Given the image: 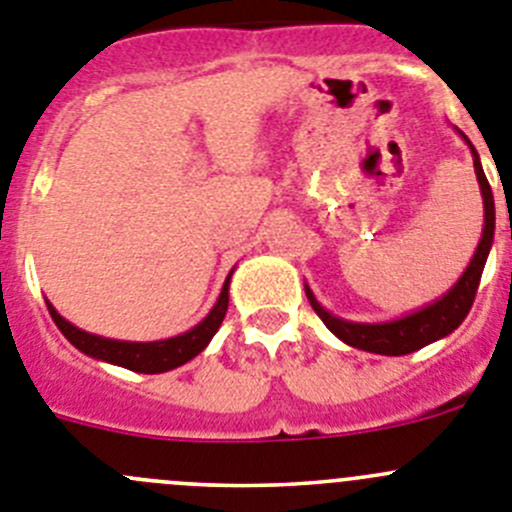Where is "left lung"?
I'll use <instances>...</instances> for the list:
<instances>
[{
  "instance_id": "obj_1",
  "label": "left lung",
  "mask_w": 512,
  "mask_h": 512,
  "mask_svg": "<svg viewBox=\"0 0 512 512\" xmlns=\"http://www.w3.org/2000/svg\"><path fill=\"white\" fill-rule=\"evenodd\" d=\"M460 136L465 138L467 146H470L472 164H475L477 184L482 191V209H485V224H482V237L477 242V250L472 255L470 265L465 267V272L460 275L455 285H452L442 298H437L434 303L424 305V308L412 310V313L394 318V321H381V323H358V321H346V318H338L331 310L323 308L318 300H315L313 290L305 285V295H308L310 305L318 313L323 323H326L328 331L336 338H341L343 343L353 348H361V351L369 353H381V356H407V353L419 351V348L429 346V343L439 341V338L450 336L457 326L467 318L472 303H475L477 285H480L482 270H485L487 255H490V247H493L495 237V202H493V189L487 184V176L482 171L480 156H477L475 146L470 143V138L460 131Z\"/></svg>"
}]
</instances>
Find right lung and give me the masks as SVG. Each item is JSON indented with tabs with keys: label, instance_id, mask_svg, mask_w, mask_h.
I'll return each instance as SVG.
<instances>
[{
	"label": "right lung",
	"instance_id": "obj_1",
	"mask_svg": "<svg viewBox=\"0 0 512 512\" xmlns=\"http://www.w3.org/2000/svg\"><path fill=\"white\" fill-rule=\"evenodd\" d=\"M232 272L234 270H229L227 280L222 285V293H219L217 303L209 310L207 318H202L191 331L174 338H164V341H116V338L95 336V333H88L83 328L73 326L70 321H65L50 300H47V310H50L52 321L60 328L62 336L68 338L78 351H83L85 356L98 358V361H105V364L123 366L128 371H138V374H164V371L184 366L186 361L199 356L209 346L214 333L222 326L224 313H227Z\"/></svg>",
	"mask_w": 512,
	"mask_h": 512
}]
</instances>
